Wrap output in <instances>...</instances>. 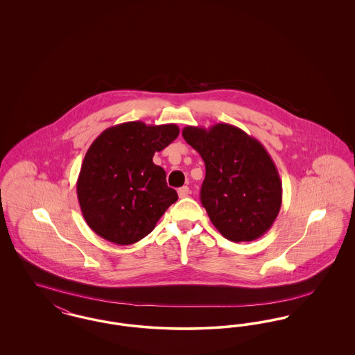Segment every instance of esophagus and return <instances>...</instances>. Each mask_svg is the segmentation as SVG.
Returning <instances> with one entry per match:
<instances>
[{"label": "esophagus", "instance_id": "34e87169", "mask_svg": "<svg viewBox=\"0 0 355 355\" xmlns=\"http://www.w3.org/2000/svg\"><path fill=\"white\" fill-rule=\"evenodd\" d=\"M189 194H190V190H189L187 186H182V187L178 189V196H180V198H185Z\"/></svg>", "mask_w": 355, "mask_h": 355}]
</instances>
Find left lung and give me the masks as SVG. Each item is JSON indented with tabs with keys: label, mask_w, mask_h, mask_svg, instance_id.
<instances>
[{
	"label": "left lung",
	"mask_w": 355,
	"mask_h": 355,
	"mask_svg": "<svg viewBox=\"0 0 355 355\" xmlns=\"http://www.w3.org/2000/svg\"><path fill=\"white\" fill-rule=\"evenodd\" d=\"M182 135L205 162L201 202L216 229L233 242L263 236L282 203V182L263 145L229 123L186 126Z\"/></svg>",
	"instance_id": "8db88e82"
}]
</instances>
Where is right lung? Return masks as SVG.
<instances>
[{"label": "right lung", "instance_id": "obj_1", "mask_svg": "<svg viewBox=\"0 0 355 355\" xmlns=\"http://www.w3.org/2000/svg\"><path fill=\"white\" fill-rule=\"evenodd\" d=\"M180 135L175 123L123 122L103 130L85 154L77 197L89 227L116 245H132L148 236L177 191L153 155Z\"/></svg>", "mask_w": 355, "mask_h": 355}]
</instances>
